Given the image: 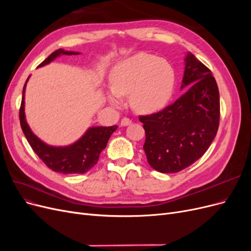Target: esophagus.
Listing matches in <instances>:
<instances>
[{
    "mask_svg": "<svg viewBox=\"0 0 251 251\" xmlns=\"http://www.w3.org/2000/svg\"><path fill=\"white\" fill-rule=\"evenodd\" d=\"M132 124V121L128 119V118H123L120 121V125L121 126H130Z\"/></svg>",
    "mask_w": 251,
    "mask_h": 251,
    "instance_id": "esophagus-1",
    "label": "esophagus"
}]
</instances>
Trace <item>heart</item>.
I'll use <instances>...</instances> for the list:
<instances>
[{"label":"heart","mask_w":251,"mask_h":251,"mask_svg":"<svg viewBox=\"0 0 251 251\" xmlns=\"http://www.w3.org/2000/svg\"><path fill=\"white\" fill-rule=\"evenodd\" d=\"M176 74L165 59L140 52L121 60L110 75L108 101L119 108L120 97L130 95L132 108L141 114L163 109L173 96Z\"/></svg>","instance_id":"1"}]
</instances>
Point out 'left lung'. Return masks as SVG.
Instances as JSON below:
<instances>
[{"instance_id":"8db88e82","label":"left lung","mask_w":251,"mask_h":251,"mask_svg":"<svg viewBox=\"0 0 251 251\" xmlns=\"http://www.w3.org/2000/svg\"><path fill=\"white\" fill-rule=\"evenodd\" d=\"M184 93L163 111L139 120L146 130L149 164L160 173H177L201 158L215 139L220 95L208 68L187 52L181 90Z\"/></svg>"}]
</instances>
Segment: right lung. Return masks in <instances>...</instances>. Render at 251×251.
<instances>
[{"label": "right lung", "mask_w": 251, "mask_h": 251, "mask_svg": "<svg viewBox=\"0 0 251 251\" xmlns=\"http://www.w3.org/2000/svg\"><path fill=\"white\" fill-rule=\"evenodd\" d=\"M79 52L58 49L50 54L39 67L52 63L62 55H77ZM30 77V76H29ZM27 78L20 109V121L23 133L31 146L34 153L39 156L49 169L62 174H85L97 163L101 151L107 147L111 135L116 131L117 126H90L79 139L68 146H50L44 142L31 131L25 115V91L29 80Z\"/></svg>", "instance_id": "add662e5"}]
</instances>
